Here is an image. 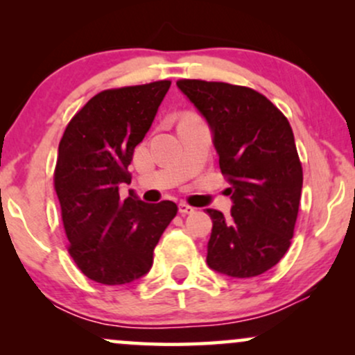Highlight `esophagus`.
Masks as SVG:
<instances>
[{
  "label": "esophagus",
  "instance_id": "obj_1",
  "mask_svg": "<svg viewBox=\"0 0 355 355\" xmlns=\"http://www.w3.org/2000/svg\"><path fill=\"white\" fill-rule=\"evenodd\" d=\"M178 211H180L182 215H189V214H193L195 209H191L190 205H187V203H178Z\"/></svg>",
  "mask_w": 355,
  "mask_h": 355
}]
</instances>
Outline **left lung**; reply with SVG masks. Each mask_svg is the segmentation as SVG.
<instances>
[{"instance_id": "left-lung-1", "label": "left lung", "mask_w": 355, "mask_h": 355, "mask_svg": "<svg viewBox=\"0 0 355 355\" xmlns=\"http://www.w3.org/2000/svg\"><path fill=\"white\" fill-rule=\"evenodd\" d=\"M177 87L205 118L220 170L232 183L229 217L207 209L214 223L207 263L237 279L263 274L291 247L299 214L302 165L291 123L252 88L202 80Z\"/></svg>"}]
</instances>
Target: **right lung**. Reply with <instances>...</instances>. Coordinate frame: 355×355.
<instances>
[{
    "label": "right lung",
    "mask_w": 355,
    "mask_h": 355,
    "mask_svg": "<svg viewBox=\"0 0 355 355\" xmlns=\"http://www.w3.org/2000/svg\"><path fill=\"white\" fill-rule=\"evenodd\" d=\"M170 81L105 89L71 118L58 146L55 190L71 259L88 279L130 284L152 268L153 250L177 215L170 200L145 203L130 185L133 150L152 126Z\"/></svg>",
    "instance_id": "add662e5"
}]
</instances>
